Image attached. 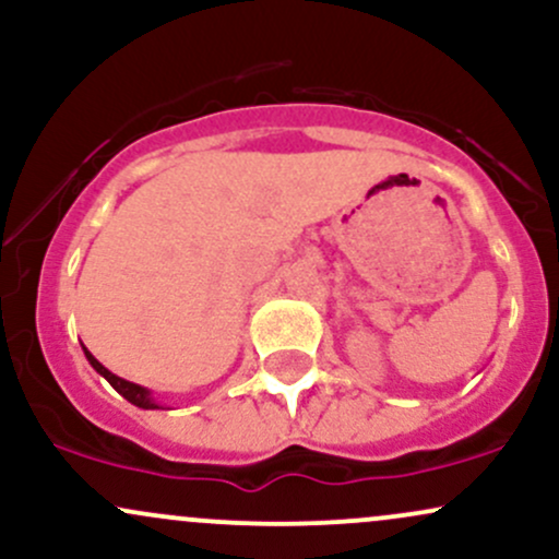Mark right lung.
Instances as JSON below:
<instances>
[{"mask_svg":"<svg viewBox=\"0 0 559 559\" xmlns=\"http://www.w3.org/2000/svg\"><path fill=\"white\" fill-rule=\"evenodd\" d=\"M83 352H86V349H83ZM86 360L92 362V368L96 370V373L105 376L107 381H110V386H112L115 391H118V394H123L128 402L136 404V407H141V409H159V404H157L155 400H152L150 391L141 389V386H136V383L126 381V378H118L115 373H110V370H107L105 365H102L99 360H96V357L92 355V352H86Z\"/></svg>","mask_w":559,"mask_h":559,"instance_id":"right-lung-1","label":"right lung"}]
</instances>
